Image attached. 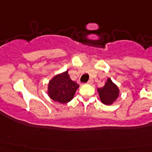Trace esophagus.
I'll return each mask as SVG.
<instances>
[{"label":"esophagus","instance_id":"1","mask_svg":"<svg viewBox=\"0 0 152 152\" xmlns=\"http://www.w3.org/2000/svg\"><path fill=\"white\" fill-rule=\"evenodd\" d=\"M93 82H94V81H93L92 79H90V80L88 81V84H92Z\"/></svg>","mask_w":152,"mask_h":152}]
</instances>
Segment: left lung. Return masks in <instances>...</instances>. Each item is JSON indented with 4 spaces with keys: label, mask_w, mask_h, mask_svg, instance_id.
<instances>
[{
    "label": "left lung",
    "mask_w": 152,
    "mask_h": 152,
    "mask_svg": "<svg viewBox=\"0 0 152 152\" xmlns=\"http://www.w3.org/2000/svg\"><path fill=\"white\" fill-rule=\"evenodd\" d=\"M98 91L102 102L106 105H111L119 95V89L110 78L102 88H98Z\"/></svg>",
    "instance_id": "8db88e82"
}]
</instances>
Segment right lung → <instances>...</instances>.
I'll use <instances>...</instances> for the list:
<instances>
[{
	"label": "right lung",
	"instance_id": "1",
	"mask_svg": "<svg viewBox=\"0 0 152 152\" xmlns=\"http://www.w3.org/2000/svg\"><path fill=\"white\" fill-rule=\"evenodd\" d=\"M80 87L69 77L68 71L53 78L48 85L49 96L60 103H66L73 99L76 91Z\"/></svg>",
	"mask_w": 152,
	"mask_h": 152
}]
</instances>
